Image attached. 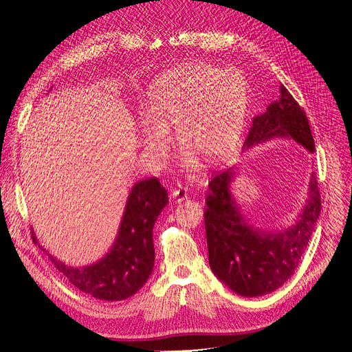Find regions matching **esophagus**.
<instances>
[{"instance_id":"34e87169","label":"esophagus","mask_w":352,"mask_h":352,"mask_svg":"<svg viewBox=\"0 0 352 352\" xmlns=\"http://www.w3.org/2000/svg\"><path fill=\"white\" fill-rule=\"evenodd\" d=\"M187 197H188V192H187L186 188L179 187V188H173V190H171V198H173L175 202H181V201H184V199H187Z\"/></svg>"}]
</instances>
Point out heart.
Here are the masks:
<instances>
[{
	"mask_svg": "<svg viewBox=\"0 0 352 352\" xmlns=\"http://www.w3.org/2000/svg\"><path fill=\"white\" fill-rule=\"evenodd\" d=\"M250 88L239 71L206 63L181 65L162 74L146 89L141 116L144 151L160 157L170 142L168 126L182 141L181 165L197 171L198 154L210 161L227 155L245 122Z\"/></svg>",
	"mask_w": 352,
	"mask_h": 352,
	"instance_id": "b5f03b06",
	"label": "heart"
}]
</instances>
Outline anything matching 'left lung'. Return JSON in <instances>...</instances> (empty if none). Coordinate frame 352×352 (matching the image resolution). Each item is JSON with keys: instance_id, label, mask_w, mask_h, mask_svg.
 Instances as JSON below:
<instances>
[{"instance_id": "8db88e82", "label": "left lung", "mask_w": 352, "mask_h": 352, "mask_svg": "<svg viewBox=\"0 0 352 352\" xmlns=\"http://www.w3.org/2000/svg\"><path fill=\"white\" fill-rule=\"evenodd\" d=\"M280 100L256 116L243 150L272 138H292L314 154L316 145L304 109L280 85ZM239 166L219 173L210 182L204 212L208 260L212 272L243 297H261L280 288L297 270L321 212L316 173H311L307 199L298 218L284 230L254 227L235 201L231 186Z\"/></svg>"}]
</instances>
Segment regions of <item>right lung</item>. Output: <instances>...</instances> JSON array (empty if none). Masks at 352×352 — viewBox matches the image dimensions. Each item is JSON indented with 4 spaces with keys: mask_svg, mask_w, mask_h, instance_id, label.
Returning a JSON list of instances; mask_svg holds the SVG:
<instances>
[{
    "mask_svg": "<svg viewBox=\"0 0 352 352\" xmlns=\"http://www.w3.org/2000/svg\"><path fill=\"white\" fill-rule=\"evenodd\" d=\"M166 204L168 194L158 178L138 181L126 198L116 241L98 261L72 267L60 261L45 248L41 250L48 254L54 267L80 291L104 301L125 300L134 295L153 272L155 260L153 228ZM32 238L38 244L34 232Z\"/></svg>",
    "mask_w": 352,
    "mask_h": 352,
    "instance_id": "right-lung-1",
    "label": "right lung"
}]
</instances>
